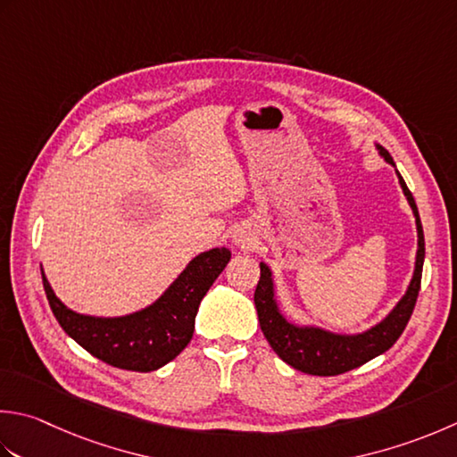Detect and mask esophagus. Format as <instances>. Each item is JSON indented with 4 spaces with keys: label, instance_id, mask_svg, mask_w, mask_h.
Instances as JSON below:
<instances>
[{
    "label": "esophagus",
    "instance_id": "34e87169",
    "mask_svg": "<svg viewBox=\"0 0 457 457\" xmlns=\"http://www.w3.org/2000/svg\"><path fill=\"white\" fill-rule=\"evenodd\" d=\"M255 237L252 234H245V231H239V234L234 236V244L237 247H252Z\"/></svg>",
    "mask_w": 457,
    "mask_h": 457
}]
</instances>
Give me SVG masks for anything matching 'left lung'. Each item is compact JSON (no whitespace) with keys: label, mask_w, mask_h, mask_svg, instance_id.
I'll list each match as a JSON object with an SVG mask.
<instances>
[{"label":"left lung","mask_w":457,"mask_h":457,"mask_svg":"<svg viewBox=\"0 0 457 457\" xmlns=\"http://www.w3.org/2000/svg\"><path fill=\"white\" fill-rule=\"evenodd\" d=\"M377 150L378 154L396 170L395 160L388 154V150L382 148L380 145H377ZM396 176L402 192H404L416 218L418 249L414 273L412 279L408 283L406 293L402 295V299L396 303L395 309H392L380 323L362 330V333H335V330H328L317 325L293 323V320L283 315L279 301H277L271 267L263 262L259 263V267H262V277H259L253 297L259 325H262L267 343L271 345L277 356H279L283 362L293 366L295 370L312 374V377H337V374L359 369L364 362L377 359L382 353H386L388 348L398 341L400 335L404 333L418 299L426 247L424 229L422 221H420L416 202L398 170Z\"/></svg>","instance_id":"left-lung-1"}]
</instances>
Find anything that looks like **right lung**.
<instances>
[{"instance_id": "1", "label": "right lung", "mask_w": 457, "mask_h": 457, "mask_svg": "<svg viewBox=\"0 0 457 457\" xmlns=\"http://www.w3.org/2000/svg\"><path fill=\"white\" fill-rule=\"evenodd\" d=\"M229 259L231 252L226 247L195 255L154 303L120 317H95L69 309L43 270L41 275L53 315L75 343L116 369L152 372L174 361L192 341L204 295Z\"/></svg>"}]
</instances>
